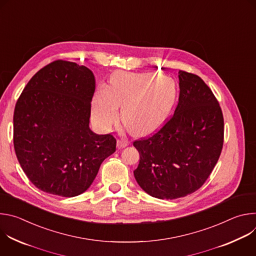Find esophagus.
Returning <instances> with one entry per match:
<instances>
[{"mask_svg":"<svg viewBox=\"0 0 256 256\" xmlns=\"http://www.w3.org/2000/svg\"><path fill=\"white\" fill-rule=\"evenodd\" d=\"M128 144V140H126V138H120V140H118V149L126 148Z\"/></svg>","mask_w":256,"mask_h":256,"instance_id":"34e87169","label":"esophagus"}]
</instances>
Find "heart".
Segmentation results:
<instances>
[{
  "mask_svg": "<svg viewBox=\"0 0 256 256\" xmlns=\"http://www.w3.org/2000/svg\"><path fill=\"white\" fill-rule=\"evenodd\" d=\"M177 96V84L170 77L116 72L109 87H100L94 96L93 120L100 128L108 130L118 122V107L122 106V120L132 134H151L165 124Z\"/></svg>",
  "mask_w": 256,
  "mask_h": 256,
  "instance_id": "obj_1",
  "label": "heart"
}]
</instances>
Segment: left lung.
I'll use <instances>...</instances> for the list:
<instances>
[{"label": "left lung", "mask_w": 256, "mask_h": 256, "mask_svg": "<svg viewBox=\"0 0 256 256\" xmlns=\"http://www.w3.org/2000/svg\"><path fill=\"white\" fill-rule=\"evenodd\" d=\"M179 98L174 114L156 134L134 142L140 163L138 186L160 200L196 192L212 173L224 142L222 109L196 75L178 72Z\"/></svg>", "instance_id": "left-lung-1"}]
</instances>
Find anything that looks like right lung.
<instances>
[{
	"label": "right lung",
	"instance_id": "add662e5",
	"mask_svg": "<svg viewBox=\"0 0 256 256\" xmlns=\"http://www.w3.org/2000/svg\"><path fill=\"white\" fill-rule=\"evenodd\" d=\"M95 91L85 66L58 60L30 79L14 110L17 159L38 190L64 198L86 192L116 140L89 128Z\"/></svg>",
	"mask_w": 256,
	"mask_h": 256
}]
</instances>
